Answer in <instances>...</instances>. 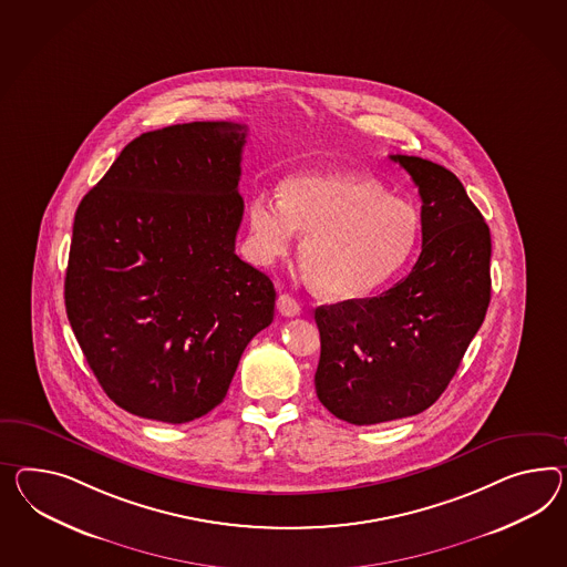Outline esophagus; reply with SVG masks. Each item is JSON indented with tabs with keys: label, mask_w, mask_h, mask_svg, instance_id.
<instances>
[{
	"label": "esophagus",
	"mask_w": 567,
	"mask_h": 567,
	"mask_svg": "<svg viewBox=\"0 0 567 567\" xmlns=\"http://www.w3.org/2000/svg\"><path fill=\"white\" fill-rule=\"evenodd\" d=\"M277 310L284 315V317H298L300 315V302L290 296V293H281L277 298Z\"/></svg>",
	"instance_id": "esophagus-1"
}]
</instances>
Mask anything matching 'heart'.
<instances>
[{"label":"heart","instance_id":"b5f03b06","mask_svg":"<svg viewBox=\"0 0 567 567\" xmlns=\"http://www.w3.org/2000/svg\"><path fill=\"white\" fill-rule=\"evenodd\" d=\"M250 245L262 262L288 255L305 234L300 262L310 284L334 300H358L396 276L420 243V212L378 181L329 173L288 178L279 199L248 209Z\"/></svg>","mask_w":567,"mask_h":567}]
</instances>
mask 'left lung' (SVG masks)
<instances>
[{
  "instance_id": "8db88e82",
  "label": "left lung",
  "mask_w": 567,
  "mask_h": 567,
  "mask_svg": "<svg viewBox=\"0 0 567 567\" xmlns=\"http://www.w3.org/2000/svg\"><path fill=\"white\" fill-rule=\"evenodd\" d=\"M417 185L421 255L377 298L319 306L315 386L353 425L417 415L434 405L480 331L492 298V236L463 183L434 162L391 156Z\"/></svg>"
}]
</instances>
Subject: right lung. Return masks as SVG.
<instances>
[{"mask_svg":"<svg viewBox=\"0 0 567 567\" xmlns=\"http://www.w3.org/2000/svg\"><path fill=\"white\" fill-rule=\"evenodd\" d=\"M247 125L195 121L123 147L73 219L65 310L102 391L144 420L218 406L276 288L236 252Z\"/></svg>","mask_w":567,"mask_h":567,"instance_id":"add662e5","label":"right lung"}]
</instances>
